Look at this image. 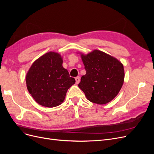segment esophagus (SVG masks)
<instances>
[{
    "label": "esophagus",
    "mask_w": 154,
    "mask_h": 154,
    "mask_svg": "<svg viewBox=\"0 0 154 154\" xmlns=\"http://www.w3.org/2000/svg\"><path fill=\"white\" fill-rule=\"evenodd\" d=\"M75 80H76V84H78V83H80V76L76 77Z\"/></svg>",
    "instance_id": "1"
}]
</instances>
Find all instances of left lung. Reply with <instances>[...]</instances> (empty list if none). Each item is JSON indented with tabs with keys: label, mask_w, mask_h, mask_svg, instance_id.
Returning <instances> with one entry per match:
<instances>
[{
	"label": "left lung",
	"mask_w": 154,
	"mask_h": 154,
	"mask_svg": "<svg viewBox=\"0 0 154 154\" xmlns=\"http://www.w3.org/2000/svg\"><path fill=\"white\" fill-rule=\"evenodd\" d=\"M86 74L78 84L87 99L104 105L118 94L125 78L123 65L112 56L100 50L84 54L80 53Z\"/></svg>",
	"instance_id": "left-lung-1"
}]
</instances>
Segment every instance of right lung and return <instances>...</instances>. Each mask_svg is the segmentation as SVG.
<instances>
[{
	"label": "right lung",
	"instance_id": "right-lung-1",
	"mask_svg": "<svg viewBox=\"0 0 154 154\" xmlns=\"http://www.w3.org/2000/svg\"><path fill=\"white\" fill-rule=\"evenodd\" d=\"M62 63V56L50 51L36 60L27 72V90L39 105L51 108L62 104L67 90L75 83Z\"/></svg>",
	"mask_w": 154,
	"mask_h": 154
}]
</instances>
